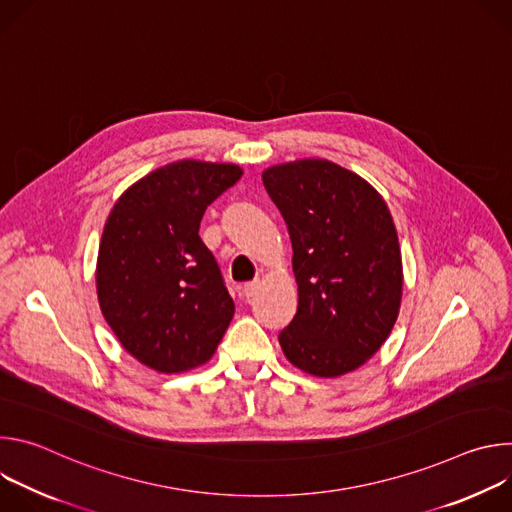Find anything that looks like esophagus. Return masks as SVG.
Returning a JSON list of instances; mask_svg holds the SVG:
<instances>
[{"label":"esophagus","instance_id":"obj_1","mask_svg":"<svg viewBox=\"0 0 512 512\" xmlns=\"http://www.w3.org/2000/svg\"><path fill=\"white\" fill-rule=\"evenodd\" d=\"M259 287H261L259 281H251V283H245V285L241 287V291H243V296L249 300V298H253V296L257 294Z\"/></svg>","mask_w":512,"mask_h":512}]
</instances>
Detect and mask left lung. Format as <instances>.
Segmentation results:
<instances>
[{
	"instance_id": "left-lung-1",
	"label": "left lung",
	"mask_w": 512,
	"mask_h": 512,
	"mask_svg": "<svg viewBox=\"0 0 512 512\" xmlns=\"http://www.w3.org/2000/svg\"><path fill=\"white\" fill-rule=\"evenodd\" d=\"M261 178L287 225L298 283L281 350L314 377L352 373L383 346L401 308L403 261L389 206L367 180L322 158L277 164Z\"/></svg>"
}]
</instances>
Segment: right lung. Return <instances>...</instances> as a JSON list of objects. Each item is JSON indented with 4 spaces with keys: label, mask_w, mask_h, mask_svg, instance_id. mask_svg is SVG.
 <instances>
[{
    "label": "right lung",
    "mask_w": 512,
    "mask_h": 512,
    "mask_svg": "<svg viewBox=\"0 0 512 512\" xmlns=\"http://www.w3.org/2000/svg\"><path fill=\"white\" fill-rule=\"evenodd\" d=\"M243 176L237 164L178 160L131 184L113 204L97 255V298L121 346L164 375L208 362L235 302L198 229Z\"/></svg>",
    "instance_id": "add662e5"
}]
</instances>
